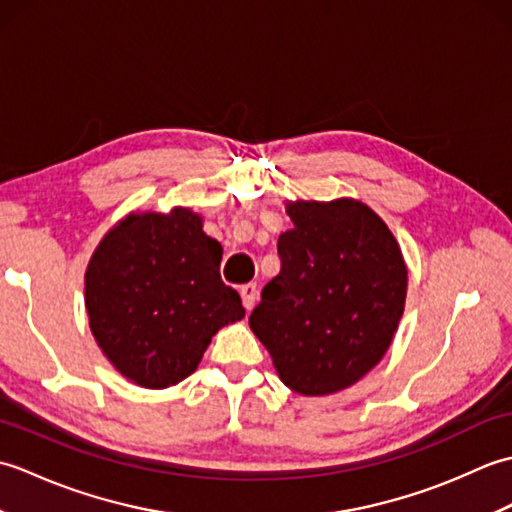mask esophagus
Here are the masks:
<instances>
[{
  "mask_svg": "<svg viewBox=\"0 0 512 512\" xmlns=\"http://www.w3.org/2000/svg\"><path fill=\"white\" fill-rule=\"evenodd\" d=\"M239 295H242L244 308L246 310H253L255 301H257V284H253V281H250V284H244L242 288H239Z\"/></svg>",
  "mask_w": 512,
  "mask_h": 512,
  "instance_id": "obj_1",
  "label": "esophagus"
}]
</instances>
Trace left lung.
I'll return each mask as SVG.
<instances>
[{
  "instance_id": "1",
  "label": "left lung",
  "mask_w": 512,
  "mask_h": 512,
  "mask_svg": "<svg viewBox=\"0 0 512 512\" xmlns=\"http://www.w3.org/2000/svg\"><path fill=\"white\" fill-rule=\"evenodd\" d=\"M279 235L281 270L262 290L250 330L279 378L303 396L354 385L380 363L405 310L407 266L367 204L297 200Z\"/></svg>"
}]
</instances>
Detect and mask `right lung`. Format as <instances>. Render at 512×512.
I'll return each instance as SVG.
<instances>
[{
  "label": "right lung",
  "instance_id": "obj_1",
  "mask_svg": "<svg viewBox=\"0 0 512 512\" xmlns=\"http://www.w3.org/2000/svg\"><path fill=\"white\" fill-rule=\"evenodd\" d=\"M220 262V242L191 209L118 222L85 273L90 330L107 361L147 389L193 374L213 334L246 312L222 281Z\"/></svg>",
  "mask_w": 512,
  "mask_h": 512
}]
</instances>
